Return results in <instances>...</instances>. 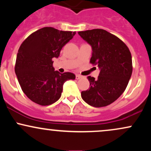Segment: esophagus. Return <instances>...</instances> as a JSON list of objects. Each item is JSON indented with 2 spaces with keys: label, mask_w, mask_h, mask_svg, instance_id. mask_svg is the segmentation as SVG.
Returning <instances> with one entry per match:
<instances>
[{
  "label": "esophagus",
  "mask_w": 151,
  "mask_h": 151,
  "mask_svg": "<svg viewBox=\"0 0 151 151\" xmlns=\"http://www.w3.org/2000/svg\"><path fill=\"white\" fill-rule=\"evenodd\" d=\"M81 77H81V75H79V74H77V75H76V79H81Z\"/></svg>",
  "instance_id": "esophagus-1"
}]
</instances>
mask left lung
<instances>
[{"mask_svg": "<svg viewBox=\"0 0 151 151\" xmlns=\"http://www.w3.org/2000/svg\"><path fill=\"white\" fill-rule=\"evenodd\" d=\"M92 49L90 62L100 70L98 79L87 77L89 89L81 91L86 103L103 107L115 101L125 91L132 74V58L128 47L119 37L102 29L78 32Z\"/></svg>", "mask_w": 151, "mask_h": 151, "instance_id": "left-lung-1", "label": "left lung"}]
</instances>
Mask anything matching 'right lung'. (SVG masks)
Wrapping results in <instances>:
<instances>
[{
    "mask_svg": "<svg viewBox=\"0 0 151 151\" xmlns=\"http://www.w3.org/2000/svg\"><path fill=\"white\" fill-rule=\"evenodd\" d=\"M76 32L51 27L40 29L22 43L17 54L15 72L24 93L37 104L48 106L61 96L66 81L75 79L71 72L55 71L53 58H58L62 48Z\"/></svg>",
    "mask_w": 151,
    "mask_h": 151,
    "instance_id": "1",
    "label": "right lung"
}]
</instances>
